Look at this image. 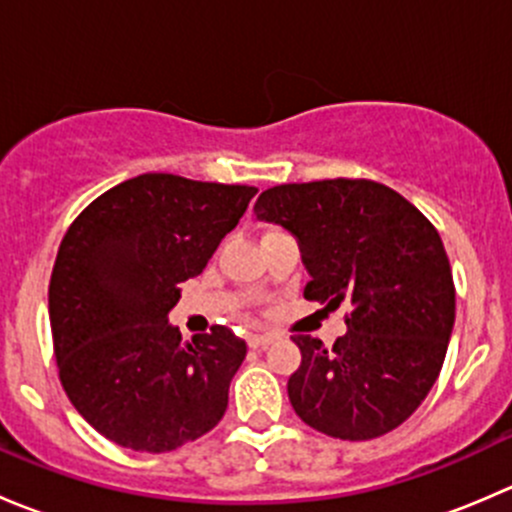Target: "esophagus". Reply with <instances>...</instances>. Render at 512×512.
Returning <instances> with one entry per match:
<instances>
[{
    "label": "esophagus",
    "instance_id": "obj_1",
    "mask_svg": "<svg viewBox=\"0 0 512 512\" xmlns=\"http://www.w3.org/2000/svg\"><path fill=\"white\" fill-rule=\"evenodd\" d=\"M275 342V337H272V334H250V337H247V344H250V349H262V347H267V344H272Z\"/></svg>",
    "mask_w": 512,
    "mask_h": 512
}]
</instances>
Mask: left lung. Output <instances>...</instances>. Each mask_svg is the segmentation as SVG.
I'll use <instances>...</instances> for the list:
<instances>
[{"instance_id":"8db88e82","label":"left lung","mask_w":512,"mask_h":512,"mask_svg":"<svg viewBox=\"0 0 512 512\" xmlns=\"http://www.w3.org/2000/svg\"><path fill=\"white\" fill-rule=\"evenodd\" d=\"M255 215L297 237L309 272L304 299L352 307L332 349L292 337L302 352L287 381L292 409L342 441L394 431L436 384L456 319L436 227L396 190L349 178L275 185Z\"/></svg>"}]
</instances>
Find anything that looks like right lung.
I'll return each mask as SVG.
<instances>
[{"label":"right lung","instance_id":"right-lung-1","mask_svg":"<svg viewBox=\"0 0 512 512\" xmlns=\"http://www.w3.org/2000/svg\"><path fill=\"white\" fill-rule=\"evenodd\" d=\"M255 193L143 173L66 230L49 282L54 356L74 409L108 441L165 453L223 418L247 344L227 327L183 342L168 312Z\"/></svg>","mask_w":512,"mask_h":512}]
</instances>
